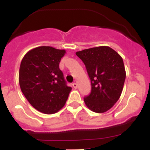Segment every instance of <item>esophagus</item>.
Masks as SVG:
<instances>
[{
	"label": "esophagus",
	"instance_id": "esophagus-1",
	"mask_svg": "<svg viewBox=\"0 0 150 150\" xmlns=\"http://www.w3.org/2000/svg\"><path fill=\"white\" fill-rule=\"evenodd\" d=\"M72 87H73L74 88H78V84H77L76 83H72Z\"/></svg>",
	"mask_w": 150,
	"mask_h": 150
}]
</instances>
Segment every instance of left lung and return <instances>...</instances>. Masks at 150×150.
<instances>
[{
	"mask_svg": "<svg viewBox=\"0 0 150 150\" xmlns=\"http://www.w3.org/2000/svg\"><path fill=\"white\" fill-rule=\"evenodd\" d=\"M76 55L84 63L91 83L85 104L94 112H107L117 102L123 88L125 70L122 57L109 46L88 48Z\"/></svg>",
	"mask_w": 150,
	"mask_h": 150,
	"instance_id": "left-lung-1",
	"label": "left lung"
}]
</instances>
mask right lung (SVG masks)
I'll return each instance as SVG.
<instances>
[{
  "instance_id": "1",
  "label": "right lung",
  "mask_w": 150,
  "mask_h": 150,
  "mask_svg": "<svg viewBox=\"0 0 150 150\" xmlns=\"http://www.w3.org/2000/svg\"><path fill=\"white\" fill-rule=\"evenodd\" d=\"M65 53V50L40 46L29 51L21 62V91L30 104L44 114L61 110L72 90L59 67Z\"/></svg>"
}]
</instances>
